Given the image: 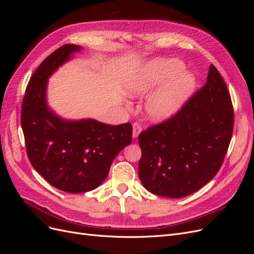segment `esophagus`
<instances>
[{"label":"esophagus","mask_w":254,"mask_h":254,"mask_svg":"<svg viewBox=\"0 0 254 254\" xmlns=\"http://www.w3.org/2000/svg\"><path fill=\"white\" fill-rule=\"evenodd\" d=\"M141 131H142V126L139 124V123H133V125H132V137L133 139H136Z\"/></svg>","instance_id":"34e87169"}]
</instances>
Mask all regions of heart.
Returning <instances> with one entry per match:
<instances>
[{"instance_id":"obj_1","label":"heart","mask_w":254,"mask_h":254,"mask_svg":"<svg viewBox=\"0 0 254 254\" xmlns=\"http://www.w3.org/2000/svg\"><path fill=\"white\" fill-rule=\"evenodd\" d=\"M183 64L177 59H159L129 83L128 92L133 97L148 94L161 83L146 103V110L155 121L172 118L186 104L195 88V79L188 72H181Z\"/></svg>"}]
</instances>
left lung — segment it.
Returning a JSON list of instances; mask_svg holds the SVG:
<instances>
[{"label": "left lung", "mask_w": 254, "mask_h": 254, "mask_svg": "<svg viewBox=\"0 0 254 254\" xmlns=\"http://www.w3.org/2000/svg\"><path fill=\"white\" fill-rule=\"evenodd\" d=\"M234 111L227 84L213 64L206 82L174 117L139 135V177L150 193L186 197L214 178L233 132Z\"/></svg>", "instance_id": "8db88e82"}]
</instances>
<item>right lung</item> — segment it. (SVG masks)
Returning a JSON list of instances; mask_svg holds the SVG:
<instances>
[{
	"mask_svg": "<svg viewBox=\"0 0 254 254\" xmlns=\"http://www.w3.org/2000/svg\"><path fill=\"white\" fill-rule=\"evenodd\" d=\"M80 50L64 44L43 60L28 81L21 110L30 163L53 187L66 193L101 186L114 158L132 140L130 123L111 126L91 119L66 121L49 108V77Z\"/></svg>",
	"mask_w": 254,
	"mask_h": 254,
	"instance_id": "1",
	"label": "right lung"
}]
</instances>
